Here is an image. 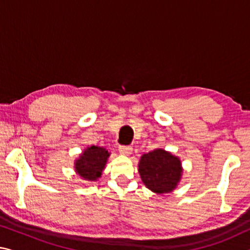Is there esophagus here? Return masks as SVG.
Masks as SVG:
<instances>
[{
	"label": "esophagus",
	"instance_id": "34e87169",
	"mask_svg": "<svg viewBox=\"0 0 250 250\" xmlns=\"http://www.w3.org/2000/svg\"><path fill=\"white\" fill-rule=\"evenodd\" d=\"M132 151H133V149L131 146H121L120 147H119V152L121 154H124V155H130L131 153H132Z\"/></svg>",
	"mask_w": 250,
	"mask_h": 250
}]
</instances>
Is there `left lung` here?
Here are the masks:
<instances>
[{"instance_id":"1","label":"left lung","mask_w":250,"mask_h":250,"mask_svg":"<svg viewBox=\"0 0 250 250\" xmlns=\"http://www.w3.org/2000/svg\"><path fill=\"white\" fill-rule=\"evenodd\" d=\"M181 161L163 149H156L141 156L139 173L147 188L156 194L170 193L182 176Z\"/></svg>"}]
</instances>
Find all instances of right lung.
Here are the masks:
<instances>
[{"label":"right lung","mask_w":250,"mask_h":250,"mask_svg":"<svg viewBox=\"0 0 250 250\" xmlns=\"http://www.w3.org/2000/svg\"><path fill=\"white\" fill-rule=\"evenodd\" d=\"M110 153L101 146L87 147L75 162V170L86 181L95 182L101 176Z\"/></svg>","instance_id":"1"}]
</instances>
